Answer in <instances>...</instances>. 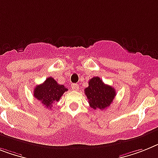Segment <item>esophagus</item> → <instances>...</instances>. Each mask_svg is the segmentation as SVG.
<instances>
[{
    "label": "esophagus",
    "instance_id": "1",
    "mask_svg": "<svg viewBox=\"0 0 158 158\" xmlns=\"http://www.w3.org/2000/svg\"><path fill=\"white\" fill-rule=\"evenodd\" d=\"M71 87L73 89H74V90H78V89H79V85H78L77 84H72Z\"/></svg>",
    "mask_w": 158,
    "mask_h": 158
}]
</instances>
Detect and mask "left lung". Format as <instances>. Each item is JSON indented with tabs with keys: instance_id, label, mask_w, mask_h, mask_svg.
Segmentation results:
<instances>
[{
	"instance_id": "8db88e82",
	"label": "left lung",
	"mask_w": 158,
	"mask_h": 158,
	"mask_svg": "<svg viewBox=\"0 0 158 158\" xmlns=\"http://www.w3.org/2000/svg\"><path fill=\"white\" fill-rule=\"evenodd\" d=\"M85 94L89 100V104L94 110H104L110 106L116 92L110 85H106L98 77L91 78L89 86L85 89Z\"/></svg>"
}]
</instances>
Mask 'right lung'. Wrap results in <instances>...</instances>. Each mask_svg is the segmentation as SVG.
Segmentation results:
<instances>
[{"label": "right lung", "instance_id": "1", "mask_svg": "<svg viewBox=\"0 0 158 158\" xmlns=\"http://www.w3.org/2000/svg\"><path fill=\"white\" fill-rule=\"evenodd\" d=\"M68 89L60 85L52 77L47 78L41 85H36L34 89V97L40 101L48 108H51L53 103L58 102Z\"/></svg>", "mask_w": 158, "mask_h": 158}]
</instances>
